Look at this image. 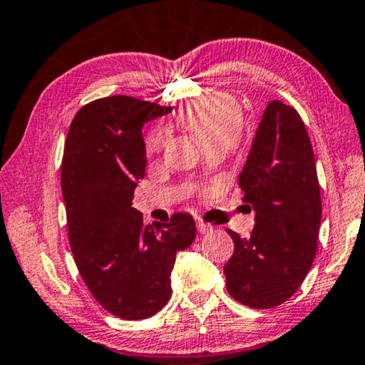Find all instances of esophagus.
Wrapping results in <instances>:
<instances>
[{"label":"esophagus","mask_w":365,"mask_h":365,"mask_svg":"<svg viewBox=\"0 0 365 365\" xmlns=\"http://www.w3.org/2000/svg\"><path fill=\"white\" fill-rule=\"evenodd\" d=\"M195 225H197V232H199V234H207V232H209L210 229H212V227L207 225V224H204V222H200V220L195 222Z\"/></svg>","instance_id":"1"}]
</instances>
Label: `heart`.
Returning <instances> with one entry per match:
<instances>
[{"label": "heart", "mask_w": 365, "mask_h": 365, "mask_svg": "<svg viewBox=\"0 0 365 365\" xmlns=\"http://www.w3.org/2000/svg\"><path fill=\"white\" fill-rule=\"evenodd\" d=\"M184 126L204 148L220 145L229 150L239 141L244 130V117L239 103L229 95H214L202 102L192 103L182 113ZM166 141V133L156 136L155 146L161 148Z\"/></svg>", "instance_id": "obj_1"}]
</instances>
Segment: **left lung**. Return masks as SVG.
Here are the masks:
<instances>
[{
  "instance_id": "obj_1",
  "label": "left lung",
  "mask_w": 365,
  "mask_h": 365,
  "mask_svg": "<svg viewBox=\"0 0 365 365\" xmlns=\"http://www.w3.org/2000/svg\"><path fill=\"white\" fill-rule=\"evenodd\" d=\"M239 186L255 210V227L248 239L227 230L234 240V255L224 267L227 292L250 308H274L308 274L321 224L313 148L293 107L279 100L267 105Z\"/></svg>"
}]
</instances>
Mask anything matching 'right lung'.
<instances>
[{"instance_id":"obj_1","label":"right lung","mask_w":365,"mask_h":365,"mask_svg":"<svg viewBox=\"0 0 365 365\" xmlns=\"http://www.w3.org/2000/svg\"><path fill=\"white\" fill-rule=\"evenodd\" d=\"M171 110L113 95L83 105L67 133L61 184L73 260L93 298L123 319L165 308L176 253L195 239L189 214L145 227L131 207L146 168L141 128Z\"/></svg>"}]
</instances>
